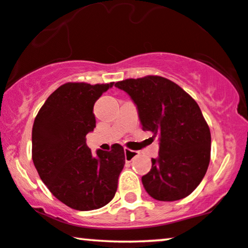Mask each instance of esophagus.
I'll list each match as a JSON object with an SVG mask.
<instances>
[{"instance_id":"1","label":"esophagus","mask_w":248,"mask_h":248,"mask_svg":"<svg viewBox=\"0 0 248 248\" xmlns=\"http://www.w3.org/2000/svg\"><path fill=\"white\" fill-rule=\"evenodd\" d=\"M124 154H125V160L126 161H132L135 157H137V151H132L127 148L124 149Z\"/></svg>"}]
</instances>
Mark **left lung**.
I'll use <instances>...</instances> for the list:
<instances>
[{
    "mask_svg": "<svg viewBox=\"0 0 248 248\" xmlns=\"http://www.w3.org/2000/svg\"><path fill=\"white\" fill-rule=\"evenodd\" d=\"M137 105L142 130L159 138V155L142 176L148 194L158 201H177L198 187L208 170L211 133L196 101L166 78L147 76L118 81Z\"/></svg>",
    "mask_w": 248,
    "mask_h": 248,
    "instance_id": "left-lung-1",
    "label": "left lung"
}]
</instances>
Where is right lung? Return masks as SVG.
I'll return each instance as SVG.
<instances>
[{
  "instance_id": "add662e5",
  "label": "right lung",
  "mask_w": 248,
  "mask_h": 248,
  "mask_svg": "<svg viewBox=\"0 0 248 248\" xmlns=\"http://www.w3.org/2000/svg\"><path fill=\"white\" fill-rule=\"evenodd\" d=\"M114 86L67 82L40 108L32 126V161L39 177L57 200L79 211L109 203L125 165L124 149L91 154L86 135L96 127L93 105Z\"/></svg>"
}]
</instances>
